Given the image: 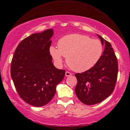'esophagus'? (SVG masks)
I'll use <instances>...</instances> for the list:
<instances>
[{"mask_svg": "<svg viewBox=\"0 0 130 130\" xmlns=\"http://www.w3.org/2000/svg\"><path fill=\"white\" fill-rule=\"evenodd\" d=\"M71 75H72V74L70 72H69V71H66V72H65V76H70Z\"/></svg>", "mask_w": 130, "mask_h": 130, "instance_id": "obj_1", "label": "esophagus"}]
</instances>
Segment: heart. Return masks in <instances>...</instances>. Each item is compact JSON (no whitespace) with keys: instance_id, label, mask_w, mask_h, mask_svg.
<instances>
[{"instance_id":"heart-1","label":"heart","mask_w":130,"mask_h":130,"mask_svg":"<svg viewBox=\"0 0 130 130\" xmlns=\"http://www.w3.org/2000/svg\"><path fill=\"white\" fill-rule=\"evenodd\" d=\"M103 52V46L98 40L91 39L82 34L66 35L59 40L58 48L51 46L50 53L57 63L66 57L67 65L76 72H84L95 65Z\"/></svg>"}]
</instances>
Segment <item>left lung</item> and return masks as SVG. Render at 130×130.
<instances>
[{"instance_id": "obj_1", "label": "left lung", "mask_w": 130, "mask_h": 130, "mask_svg": "<svg viewBox=\"0 0 130 130\" xmlns=\"http://www.w3.org/2000/svg\"><path fill=\"white\" fill-rule=\"evenodd\" d=\"M104 44L103 55L90 70L75 74L77 83L75 93L83 103H99L112 93L118 74V62L111 43L98 35Z\"/></svg>"}]
</instances>
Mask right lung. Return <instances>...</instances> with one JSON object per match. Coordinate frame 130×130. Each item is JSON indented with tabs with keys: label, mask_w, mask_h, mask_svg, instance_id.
Returning a JSON list of instances; mask_svg holds the SVG:
<instances>
[{
	"label": "right lung",
	"mask_w": 130,
	"mask_h": 130,
	"mask_svg": "<svg viewBox=\"0 0 130 130\" xmlns=\"http://www.w3.org/2000/svg\"><path fill=\"white\" fill-rule=\"evenodd\" d=\"M53 29L33 34L16 47L11 63V76L19 96L34 106L53 99L65 70L54 66L50 53Z\"/></svg>",
	"instance_id": "obj_1"
}]
</instances>
